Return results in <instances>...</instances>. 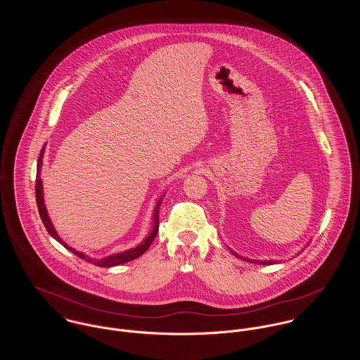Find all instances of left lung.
Wrapping results in <instances>:
<instances>
[{
	"instance_id": "obj_1",
	"label": "left lung",
	"mask_w": 360,
	"mask_h": 360,
	"mask_svg": "<svg viewBox=\"0 0 360 360\" xmlns=\"http://www.w3.org/2000/svg\"><path fill=\"white\" fill-rule=\"evenodd\" d=\"M230 250V248H229ZM231 252H233V255L234 257H240V259H243V260H247V262H250V263H257V264H277V263H280V260H257V259H250V257H241V255H238V254H236L233 250H230ZM304 251V250H302ZM298 254H301V252H298Z\"/></svg>"
}]
</instances>
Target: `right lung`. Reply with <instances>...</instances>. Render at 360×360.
<instances>
[{"label":"right lung","instance_id":"obj_1","mask_svg":"<svg viewBox=\"0 0 360 360\" xmlns=\"http://www.w3.org/2000/svg\"><path fill=\"white\" fill-rule=\"evenodd\" d=\"M44 151H46V144L40 153V158H39V162H37V179H36V201H37V206H39V213H40V217L47 229V231L50 233L52 238H55L59 244H62L66 250H69L70 252H73L75 255H77L90 263H94L96 266H100V267H112V266H117V264H122V263H126V262H130L133 259H137L139 257H141L143 254L147 252V250L150 248V245L153 244L155 237H156V233H158V224H159V206L162 204V195L158 201H156V205L154 207V213H153V229L150 231V234L139 244L136 245L134 248H130V250H126L123 252H117V254H112V255H108V257H101V259H96V257H89L83 252H79L76 251L75 248L69 247L66 243H63V240L58 236L53 224H52L51 219L49 216V212H47V206L44 202V190H43V180H41V166H43V156H44Z\"/></svg>","mask_w":360,"mask_h":360}]
</instances>
